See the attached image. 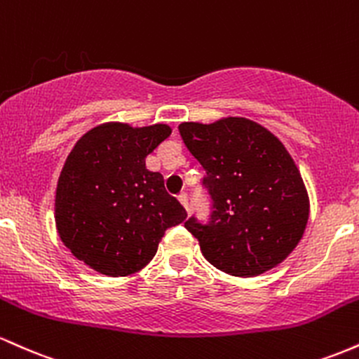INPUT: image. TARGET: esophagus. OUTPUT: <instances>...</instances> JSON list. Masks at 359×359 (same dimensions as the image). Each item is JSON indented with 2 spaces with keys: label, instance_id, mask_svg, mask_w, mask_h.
Wrapping results in <instances>:
<instances>
[{
  "label": "esophagus",
  "instance_id": "1",
  "mask_svg": "<svg viewBox=\"0 0 359 359\" xmlns=\"http://www.w3.org/2000/svg\"><path fill=\"white\" fill-rule=\"evenodd\" d=\"M177 199H179V203L184 205V208H185V211H187V212H189V203H187V194H185V192H180V194H179V196H177Z\"/></svg>",
  "mask_w": 359,
  "mask_h": 359
}]
</instances>
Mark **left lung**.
Listing matches in <instances>:
<instances>
[{"mask_svg": "<svg viewBox=\"0 0 359 359\" xmlns=\"http://www.w3.org/2000/svg\"><path fill=\"white\" fill-rule=\"evenodd\" d=\"M185 147L205 170L212 199L208 224L185 228L204 258L233 277H257L285 259L302 240L309 194L285 145L257 121L228 116L179 125Z\"/></svg>", "mask_w": 359, "mask_h": 359, "instance_id": "obj_1", "label": "left lung"}]
</instances>
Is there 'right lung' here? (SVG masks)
<instances>
[{
	"mask_svg": "<svg viewBox=\"0 0 359 359\" xmlns=\"http://www.w3.org/2000/svg\"><path fill=\"white\" fill-rule=\"evenodd\" d=\"M172 128L109 121L82 135L62 167L55 226L62 243L84 265L108 277L147 266L162 236L187 212L145 165Z\"/></svg>",
	"mask_w": 359,
	"mask_h": 359,
	"instance_id": "right-lung-1",
	"label": "right lung"
}]
</instances>
